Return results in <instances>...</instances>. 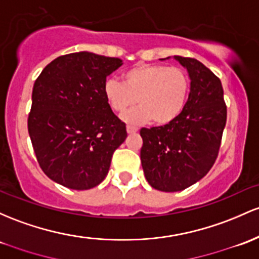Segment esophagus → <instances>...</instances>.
Masks as SVG:
<instances>
[{"mask_svg": "<svg viewBox=\"0 0 259 259\" xmlns=\"http://www.w3.org/2000/svg\"><path fill=\"white\" fill-rule=\"evenodd\" d=\"M126 132H127V134H135V133L138 132V129H136V127H133V126H126Z\"/></svg>", "mask_w": 259, "mask_h": 259, "instance_id": "obj_1", "label": "esophagus"}]
</instances>
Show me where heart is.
Returning <instances> with one entry per match:
<instances>
[{
    "mask_svg": "<svg viewBox=\"0 0 259 259\" xmlns=\"http://www.w3.org/2000/svg\"><path fill=\"white\" fill-rule=\"evenodd\" d=\"M187 72L177 66L138 64L123 73V83L108 78L103 93L113 112L124 113L138 101L140 107L123 115L129 124L152 120L158 126L173 123L183 112L189 95Z\"/></svg>",
    "mask_w": 259,
    "mask_h": 259,
    "instance_id": "1",
    "label": "heart"
}]
</instances>
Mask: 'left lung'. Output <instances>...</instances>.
<instances>
[{
  "mask_svg": "<svg viewBox=\"0 0 259 259\" xmlns=\"http://www.w3.org/2000/svg\"><path fill=\"white\" fill-rule=\"evenodd\" d=\"M175 59L190 77L186 107L173 123L140 130L145 177L161 192L188 188L210 171L219 155L227 115L220 78L197 59Z\"/></svg>",
  "mask_w": 259,
  "mask_h": 259,
  "instance_id": "obj_1",
  "label": "left lung"
}]
</instances>
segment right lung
Returning <instances> with one entry per match:
<instances>
[{
	"mask_svg": "<svg viewBox=\"0 0 259 259\" xmlns=\"http://www.w3.org/2000/svg\"><path fill=\"white\" fill-rule=\"evenodd\" d=\"M120 59L79 51L56 58L35 79L28 133L42 172L70 189L98 186L126 139L103 84Z\"/></svg>",
	"mask_w": 259,
	"mask_h": 259,
	"instance_id": "1",
	"label": "right lung"
}]
</instances>
